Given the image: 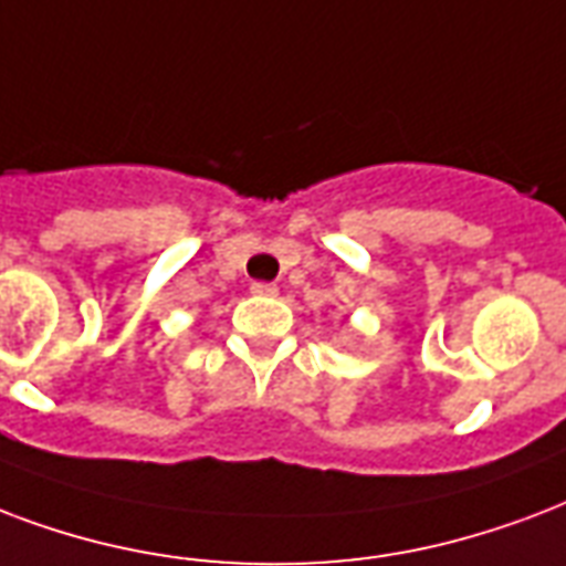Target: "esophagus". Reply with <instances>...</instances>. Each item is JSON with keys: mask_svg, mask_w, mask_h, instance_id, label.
Instances as JSON below:
<instances>
[{"mask_svg": "<svg viewBox=\"0 0 566 566\" xmlns=\"http://www.w3.org/2000/svg\"><path fill=\"white\" fill-rule=\"evenodd\" d=\"M252 293H254V296H279V287H275V284H270V282H254Z\"/></svg>", "mask_w": 566, "mask_h": 566, "instance_id": "esophagus-1", "label": "esophagus"}]
</instances>
